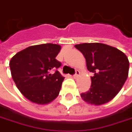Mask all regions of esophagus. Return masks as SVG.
I'll list each match as a JSON object with an SVG mask.
<instances>
[{
	"label": "esophagus",
	"instance_id": "1",
	"mask_svg": "<svg viewBox=\"0 0 132 132\" xmlns=\"http://www.w3.org/2000/svg\"><path fill=\"white\" fill-rule=\"evenodd\" d=\"M79 74H80V72H79L78 70H76L75 74L73 75V77H74V78H77L78 76H79Z\"/></svg>",
	"mask_w": 132,
	"mask_h": 132
}]
</instances>
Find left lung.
<instances>
[{"label":"left lung","instance_id":"left-lung-1","mask_svg":"<svg viewBox=\"0 0 132 132\" xmlns=\"http://www.w3.org/2000/svg\"><path fill=\"white\" fill-rule=\"evenodd\" d=\"M75 47L84 55L88 70L94 73L90 89L81 94V98L94 105L111 101L128 78L129 62L126 54L101 43H84Z\"/></svg>","mask_w":132,"mask_h":132}]
</instances>
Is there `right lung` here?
Returning <instances> with one entry per match:
<instances>
[{
    "label": "right lung",
    "instance_id": "add662e5",
    "mask_svg": "<svg viewBox=\"0 0 132 132\" xmlns=\"http://www.w3.org/2000/svg\"><path fill=\"white\" fill-rule=\"evenodd\" d=\"M61 47L56 44L30 46L14 55L10 61L12 78L17 88L30 101L47 104L58 96L64 77L56 56Z\"/></svg>",
    "mask_w": 132,
    "mask_h": 132
}]
</instances>
